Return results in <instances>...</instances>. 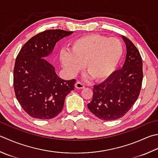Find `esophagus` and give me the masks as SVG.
<instances>
[{
  "label": "esophagus",
  "instance_id": "obj_1",
  "mask_svg": "<svg viewBox=\"0 0 158 158\" xmlns=\"http://www.w3.org/2000/svg\"><path fill=\"white\" fill-rule=\"evenodd\" d=\"M75 86L77 89H83L84 88V85H83L81 82H79V81H77L75 83Z\"/></svg>",
  "mask_w": 158,
  "mask_h": 158
}]
</instances>
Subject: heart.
I'll return each instance as SVG.
<instances>
[{"label":"heart","mask_w":158,"mask_h":158,"mask_svg":"<svg viewBox=\"0 0 158 158\" xmlns=\"http://www.w3.org/2000/svg\"><path fill=\"white\" fill-rule=\"evenodd\" d=\"M123 48L118 39L89 34L76 39L70 51L60 52L61 66L70 75L80 72L85 65V72L95 81L110 77L122 57Z\"/></svg>","instance_id":"heart-1"}]
</instances>
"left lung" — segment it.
Wrapping results in <instances>:
<instances>
[{
	"instance_id": "8db88e82",
	"label": "left lung",
	"mask_w": 158,
	"mask_h": 158,
	"mask_svg": "<svg viewBox=\"0 0 158 158\" xmlns=\"http://www.w3.org/2000/svg\"><path fill=\"white\" fill-rule=\"evenodd\" d=\"M127 54L121 69L114 71L110 77L94 85L93 97L88 107L104 120L121 118L131 109L140 94L143 82V60L137 48L130 40L122 36Z\"/></svg>"
}]
</instances>
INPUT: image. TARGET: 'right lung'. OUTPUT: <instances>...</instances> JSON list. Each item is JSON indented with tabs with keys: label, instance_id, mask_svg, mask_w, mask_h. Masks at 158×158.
Listing matches in <instances>:
<instances>
[{
	"label": "right lung",
	"instance_id": "1",
	"mask_svg": "<svg viewBox=\"0 0 158 158\" xmlns=\"http://www.w3.org/2000/svg\"><path fill=\"white\" fill-rule=\"evenodd\" d=\"M73 31L47 30L33 36L22 47L15 62L14 88L23 109L34 118H55L63 109L75 79L64 80L46 60L56 43Z\"/></svg>",
	"mask_w": 158,
	"mask_h": 158
}]
</instances>
